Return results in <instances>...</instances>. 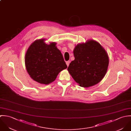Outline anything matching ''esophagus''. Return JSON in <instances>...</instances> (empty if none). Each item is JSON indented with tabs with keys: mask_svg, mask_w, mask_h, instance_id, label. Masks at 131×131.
<instances>
[{
	"mask_svg": "<svg viewBox=\"0 0 131 131\" xmlns=\"http://www.w3.org/2000/svg\"><path fill=\"white\" fill-rule=\"evenodd\" d=\"M70 63V61H67V62H66V64H67V66H68L69 65Z\"/></svg>",
	"mask_w": 131,
	"mask_h": 131,
	"instance_id": "34e87169",
	"label": "esophagus"
}]
</instances>
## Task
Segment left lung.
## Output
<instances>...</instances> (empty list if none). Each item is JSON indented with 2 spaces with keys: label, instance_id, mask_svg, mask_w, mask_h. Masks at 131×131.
<instances>
[{
  "label": "left lung",
  "instance_id": "obj_1",
  "mask_svg": "<svg viewBox=\"0 0 131 131\" xmlns=\"http://www.w3.org/2000/svg\"><path fill=\"white\" fill-rule=\"evenodd\" d=\"M73 53L75 59L70 63L67 69L80 86H93L103 79L107 70L109 58L99 42L89 40L78 44Z\"/></svg>",
  "mask_w": 131,
  "mask_h": 131
}]
</instances>
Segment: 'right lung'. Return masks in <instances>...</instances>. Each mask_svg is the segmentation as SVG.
<instances>
[{"label": "right lung", "instance_id": "obj_1", "mask_svg": "<svg viewBox=\"0 0 131 131\" xmlns=\"http://www.w3.org/2000/svg\"><path fill=\"white\" fill-rule=\"evenodd\" d=\"M45 39L36 40L27 51L25 63L27 72L34 80L41 84L53 82L62 70L67 67L56 43L47 45Z\"/></svg>", "mask_w": 131, "mask_h": 131}]
</instances>
